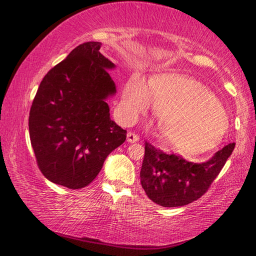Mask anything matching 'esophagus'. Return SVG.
<instances>
[{
	"instance_id": "34e87169",
	"label": "esophagus",
	"mask_w": 256,
	"mask_h": 256,
	"mask_svg": "<svg viewBox=\"0 0 256 256\" xmlns=\"http://www.w3.org/2000/svg\"><path fill=\"white\" fill-rule=\"evenodd\" d=\"M126 136H128V141L130 142V144H134V142H138V140H140V136L133 132H128Z\"/></svg>"
}]
</instances>
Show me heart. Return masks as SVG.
<instances>
[{
    "label": "heart",
    "mask_w": 256,
    "mask_h": 256,
    "mask_svg": "<svg viewBox=\"0 0 256 256\" xmlns=\"http://www.w3.org/2000/svg\"><path fill=\"white\" fill-rule=\"evenodd\" d=\"M152 102L160 118L164 140L184 154L209 151L222 140L229 128L227 112L200 82L180 74L154 78L146 86L140 76L125 84L123 104L132 114L146 112Z\"/></svg>",
    "instance_id": "obj_1"
}]
</instances>
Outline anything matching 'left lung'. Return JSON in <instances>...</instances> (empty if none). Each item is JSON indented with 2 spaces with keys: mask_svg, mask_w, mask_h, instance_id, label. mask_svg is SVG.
Returning a JSON list of instances; mask_svg holds the SVG:
<instances>
[{
  "mask_svg": "<svg viewBox=\"0 0 256 256\" xmlns=\"http://www.w3.org/2000/svg\"><path fill=\"white\" fill-rule=\"evenodd\" d=\"M235 144L224 146L206 162H188L146 142L140 172L141 185L150 200L168 208L183 206L200 198L230 157Z\"/></svg>",
  "mask_w": 256,
  "mask_h": 256,
  "instance_id": "1",
  "label": "left lung"
}]
</instances>
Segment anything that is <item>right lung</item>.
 <instances>
[{"label":"right lung","instance_id":"obj_1","mask_svg":"<svg viewBox=\"0 0 256 256\" xmlns=\"http://www.w3.org/2000/svg\"><path fill=\"white\" fill-rule=\"evenodd\" d=\"M102 42L76 46L44 76L29 112V136L47 180L68 188L89 185L126 131L110 120L106 99L116 86L107 70L115 64Z\"/></svg>","mask_w":256,"mask_h":256}]
</instances>
